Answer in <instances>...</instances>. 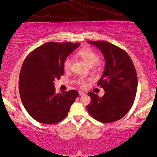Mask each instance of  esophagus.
Segmentation results:
<instances>
[{
	"instance_id": "1",
	"label": "esophagus",
	"mask_w": 157,
	"mask_h": 157,
	"mask_svg": "<svg viewBox=\"0 0 157 157\" xmlns=\"http://www.w3.org/2000/svg\"><path fill=\"white\" fill-rule=\"evenodd\" d=\"M78 92H79V95H80V96H82V95H84V94H85V93L83 92H82V91H79Z\"/></svg>"
}]
</instances>
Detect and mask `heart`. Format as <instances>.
Instances as JSON below:
<instances>
[{
	"instance_id": "1",
	"label": "heart",
	"mask_w": 157,
	"mask_h": 157,
	"mask_svg": "<svg viewBox=\"0 0 157 157\" xmlns=\"http://www.w3.org/2000/svg\"><path fill=\"white\" fill-rule=\"evenodd\" d=\"M78 55L81 57L82 59L86 62L90 67H94L96 65L100 59V57L96 52L90 48H84L78 52ZM73 64V59L71 57H67L63 61V68L65 71L71 69ZM78 83L82 88L86 86V82L84 78H81L78 80Z\"/></svg>"
}]
</instances>
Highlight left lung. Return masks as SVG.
<instances>
[{"label":"left lung","mask_w":157,"mask_h":157,"mask_svg":"<svg viewBox=\"0 0 157 157\" xmlns=\"http://www.w3.org/2000/svg\"><path fill=\"white\" fill-rule=\"evenodd\" d=\"M100 50L105 58V70L98 86L105 90L100 98L88 92L91 98L86 109L95 119L110 123L120 120L129 111L134 102L137 88L135 67L127 52L110 42L89 40Z\"/></svg>","instance_id":"left-lung-1"}]
</instances>
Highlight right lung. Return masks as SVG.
<instances>
[{
  "label": "right lung",
  "instance_id": "obj_1",
  "mask_svg": "<svg viewBox=\"0 0 157 157\" xmlns=\"http://www.w3.org/2000/svg\"><path fill=\"white\" fill-rule=\"evenodd\" d=\"M80 44L47 42L33 50L23 61L19 77L20 95L27 113L39 122L52 124L63 120L78 96L75 90L56 94L54 81L63 75V60Z\"/></svg>",
  "mask_w": 157,
  "mask_h": 157
}]
</instances>
